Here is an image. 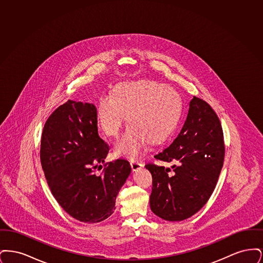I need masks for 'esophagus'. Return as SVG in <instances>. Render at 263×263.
<instances>
[{
  "instance_id": "34e87169",
  "label": "esophagus",
  "mask_w": 263,
  "mask_h": 263,
  "mask_svg": "<svg viewBox=\"0 0 263 263\" xmlns=\"http://www.w3.org/2000/svg\"><path fill=\"white\" fill-rule=\"evenodd\" d=\"M130 164H131L132 171H134V172H136L138 170H140L141 167H143V163H140L139 161H136V160H132L130 162Z\"/></svg>"
}]
</instances>
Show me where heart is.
I'll use <instances>...</instances> for the list:
<instances>
[{"instance_id":"obj_1","label":"heart","mask_w":263,"mask_h":263,"mask_svg":"<svg viewBox=\"0 0 263 263\" xmlns=\"http://www.w3.org/2000/svg\"><path fill=\"white\" fill-rule=\"evenodd\" d=\"M181 111V99L175 88L142 80L117 86L113 95H102L97 116L102 131L118 137L128 114L124 135L115 144V153L129 159L139 158L149 143L160 144L173 133Z\"/></svg>"}]
</instances>
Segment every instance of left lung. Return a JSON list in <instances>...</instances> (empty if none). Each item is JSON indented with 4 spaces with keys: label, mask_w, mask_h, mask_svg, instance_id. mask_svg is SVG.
Segmentation results:
<instances>
[{
    "label": "left lung",
    "mask_w": 263,
    "mask_h": 263,
    "mask_svg": "<svg viewBox=\"0 0 263 263\" xmlns=\"http://www.w3.org/2000/svg\"><path fill=\"white\" fill-rule=\"evenodd\" d=\"M155 159L173 166L146 164L153 176L151 210L166 221L198 212L212 195L225 159L221 122L205 100L193 97L180 133Z\"/></svg>",
    "instance_id": "8db88e82"
}]
</instances>
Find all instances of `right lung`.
Wrapping results in <instances>:
<instances>
[{"instance_id":"obj_1","label":"right lung","mask_w":263,"mask_h":263,"mask_svg":"<svg viewBox=\"0 0 263 263\" xmlns=\"http://www.w3.org/2000/svg\"><path fill=\"white\" fill-rule=\"evenodd\" d=\"M108 151V144L99 135L97 108L91 103L69 100L44 124L42 170L54 198L80 222L99 223L108 218L131 173L124 159L104 163Z\"/></svg>"}]
</instances>
